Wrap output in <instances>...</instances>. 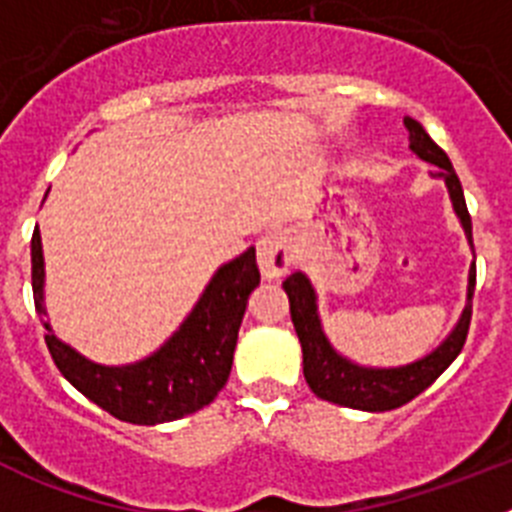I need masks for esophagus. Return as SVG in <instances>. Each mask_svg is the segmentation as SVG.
<instances>
[{
    "label": "esophagus",
    "mask_w": 512,
    "mask_h": 512,
    "mask_svg": "<svg viewBox=\"0 0 512 512\" xmlns=\"http://www.w3.org/2000/svg\"><path fill=\"white\" fill-rule=\"evenodd\" d=\"M259 269L264 277L277 279L282 274H287V269L295 264V251H292V238H289L287 230L271 228L261 235L259 241Z\"/></svg>",
    "instance_id": "1"
}]
</instances>
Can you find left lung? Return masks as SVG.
<instances>
[{"label": "left lung", "instance_id": "obj_1", "mask_svg": "<svg viewBox=\"0 0 512 512\" xmlns=\"http://www.w3.org/2000/svg\"><path fill=\"white\" fill-rule=\"evenodd\" d=\"M405 128H408L410 151L428 164L438 166L433 171V179H441L449 189V200L459 217L464 235H467L469 246H472V217H469L461 182L451 166L449 156L433 143V138L423 130L418 120L405 117ZM474 253V246H472ZM474 282H477V269L474 261L469 266V282H467V305L461 310L459 320L451 328V333L433 348L431 354L420 356L402 366H364L343 356L341 351L333 348V343L325 336L323 323H320L318 312V292L307 279V274L295 271L287 282L282 284L289 297V312H292V323H295L297 338L302 346V372H305L310 390L333 405L343 408L366 410V413H384V410L402 408L405 402L418 397L420 392L428 390L446 369L451 361L461 354L464 341L469 333V320H472V297Z\"/></svg>", "mask_w": 512, "mask_h": 512}]
</instances>
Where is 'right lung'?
Listing matches in <instances>:
<instances>
[{
  "mask_svg": "<svg viewBox=\"0 0 512 512\" xmlns=\"http://www.w3.org/2000/svg\"><path fill=\"white\" fill-rule=\"evenodd\" d=\"M30 256L35 310L48 330V351L58 372L94 405L125 423L156 425L197 413L223 390L248 297L261 282L253 246L212 274L182 325L153 354L117 366L87 359L53 333L45 312V259L38 228Z\"/></svg>",
  "mask_w": 512,
  "mask_h": 512,
  "instance_id": "add662e5",
  "label": "right lung"
}]
</instances>
